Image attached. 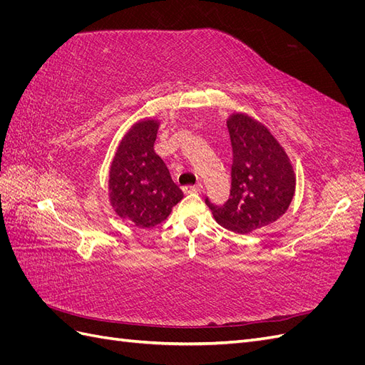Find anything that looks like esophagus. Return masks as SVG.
<instances>
[{
    "label": "esophagus",
    "mask_w": 365,
    "mask_h": 365,
    "mask_svg": "<svg viewBox=\"0 0 365 365\" xmlns=\"http://www.w3.org/2000/svg\"><path fill=\"white\" fill-rule=\"evenodd\" d=\"M182 192L184 193H201L202 192V184L196 182L195 185H190V187H182Z\"/></svg>",
    "instance_id": "esophagus-1"
}]
</instances>
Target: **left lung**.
Masks as SVG:
<instances>
[{
  "label": "left lung",
  "mask_w": 365,
  "mask_h": 365,
  "mask_svg": "<svg viewBox=\"0 0 365 365\" xmlns=\"http://www.w3.org/2000/svg\"><path fill=\"white\" fill-rule=\"evenodd\" d=\"M227 128L233 150L231 190L224 205L205 204L219 225L247 235L282 217L295 193L289 157L269 129L244 113L231 114Z\"/></svg>",
  "instance_id": "1"
}]
</instances>
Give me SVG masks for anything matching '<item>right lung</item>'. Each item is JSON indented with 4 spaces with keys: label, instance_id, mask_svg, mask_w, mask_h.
<instances>
[{
    "label": "right lung",
    "instance_id": "obj_1",
    "mask_svg": "<svg viewBox=\"0 0 365 365\" xmlns=\"http://www.w3.org/2000/svg\"><path fill=\"white\" fill-rule=\"evenodd\" d=\"M158 126V120L137 121L120 141L109 169V201L114 212L140 228L161 224L182 200V192L153 150Z\"/></svg>",
    "mask_w": 365,
    "mask_h": 365
}]
</instances>
